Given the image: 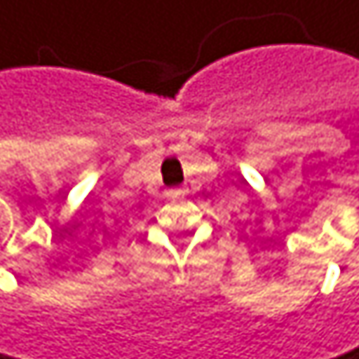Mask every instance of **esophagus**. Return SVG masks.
<instances>
[{"instance_id": "obj_1", "label": "esophagus", "mask_w": 359, "mask_h": 359, "mask_svg": "<svg viewBox=\"0 0 359 359\" xmlns=\"http://www.w3.org/2000/svg\"><path fill=\"white\" fill-rule=\"evenodd\" d=\"M168 196H170V198H178V196H183V189H170Z\"/></svg>"}]
</instances>
